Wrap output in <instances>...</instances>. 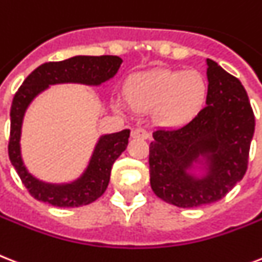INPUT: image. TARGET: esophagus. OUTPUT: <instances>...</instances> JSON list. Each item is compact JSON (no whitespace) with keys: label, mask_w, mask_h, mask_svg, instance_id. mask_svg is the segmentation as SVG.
Instances as JSON below:
<instances>
[{"label":"esophagus","mask_w":262,"mask_h":262,"mask_svg":"<svg viewBox=\"0 0 262 262\" xmlns=\"http://www.w3.org/2000/svg\"><path fill=\"white\" fill-rule=\"evenodd\" d=\"M132 137L133 138H142V140H146L149 138V133L144 129V127H136L132 130Z\"/></svg>","instance_id":"1"}]
</instances>
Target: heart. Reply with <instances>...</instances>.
I'll return each mask as SVG.
<instances>
[{
  "label": "heart",
  "mask_w": 262,
  "mask_h": 262,
  "mask_svg": "<svg viewBox=\"0 0 262 262\" xmlns=\"http://www.w3.org/2000/svg\"><path fill=\"white\" fill-rule=\"evenodd\" d=\"M125 95L133 109H155V118L160 125L182 126L203 109L207 83L196 70L155 69L129 76Z\"/></svg>",
  "instance_id": "heart-1"
}]
</instances>
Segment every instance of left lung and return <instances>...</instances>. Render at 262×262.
Instances as JSON below:
<instances>
[{
  "instance_id": "1",
  "label": "left lung",
  "mask_w": 262,
  "mask_h": 262,
  "mask_svg": "<svg viewBox=\"0 0 262 262\" xmlns=\"http://www.w3.org/2000/svg\"><path fill=\"white\" fill-rule=\"evenodd\" d=\"M206 107L149 145L150 187L169 205L190 208L222 199L248 169L254 114L241 82L211 59Z\"/></svg>"
}]
</instances>
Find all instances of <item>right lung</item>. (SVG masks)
<instances>
[{
  "instance_id": "obj_1",
  "label": "right lung",
  "mask_w": 262,
  "mask_h": 262,
  "mask_svg": "<svg viewBox=\"0 0 262 262\" xmlns=\"http://www.w3.org/2000/svg\"><path fill=\"white\" fill-rule=\"evenodd\" d=\"M122 59L112 55L70 57L39 66L23 82L10 107V138L8 152L14 169L32 196L56 207H80L97 201L106 191L114 161L126 149L130 130L103 135L98 138L86 169L70 183H47L28 171L21 156V129L28 107L50 86L60 83H80L101 86L116 75Z\"/></svg>"
}]
</instances>
